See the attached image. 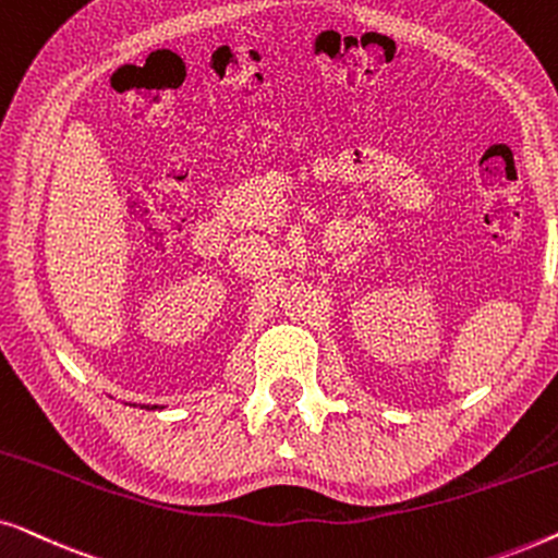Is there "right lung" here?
I'll list each match as a JSON object with an SVG mask.
<instances>
[{"instance_id":"obj_1","label":"right lung","mask_w":558,"mask_h":558,"mask_svg":"<svg viewBox=\"0 0 558 558\" xmlns=\"http://www.w3.org/2000/svg\"><path fill=\"white\" fill-rule=\"evenodd\" d=\"M151 409H159V407H151Z\"/></svg>"}]
</instances>
